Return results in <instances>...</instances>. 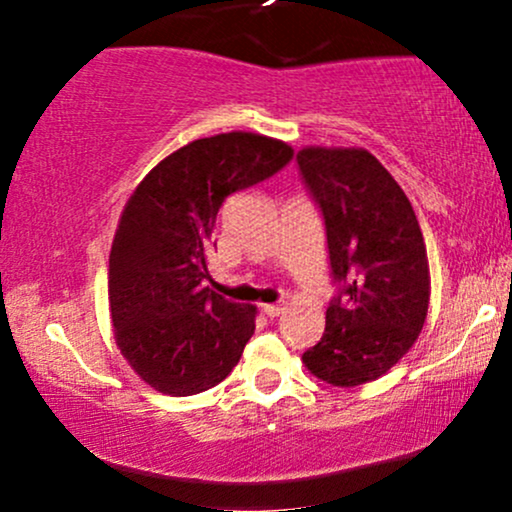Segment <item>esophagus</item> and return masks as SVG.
Returning <instances> with one entry per match:
<instances>
[{
    "label": "esophagus",
    "mask_w": 512,
    "mask_h": 512,
    "mask_svg": "<svg viewBox=\"0 0 512 512\" xmlns=\"http://www.w3.org/2000/svg\"><path fill=\"white\" fill-rule=\"evenodd\" d=\"M284 303H267V305H262V313L267 315V317H279L281 313H284Z\"/></svg>",
    "instance_id": "obj_1"
}]
</instances>
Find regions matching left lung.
Masks as SVG:
<instances>
[{"mask_svg":"<svg viewBox=\"0 0 512 512\" xmlns=\"http://www.w3.org/2000/svg\"><path fill=\"white\" fill-rule=\"evenodd\" d=\"M296 161L325 216L334 279L344 281L303 363L327 385L373 383L424 330L431 301L424 233L404 190L370 151L305 146Z\"/></svg>","mask_w":512,"mask_h":512,"instance_id":"left-lung-1","label":"left lung"}]
</instances>
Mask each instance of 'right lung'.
<instances>
[{
    "label": "right lung",
    "mask_w": 512,
    "mask_h": 512,
    "mask_svg": "<svg viewBox=\"0 0 512 512\" xmlns=\"http://www.w3.org/2000/svg\"><path fill=\"white\" fill-rule=\"evenodd\" d=\"M281 139L226 132L195 139L146 173L113 238L108 298L115 344L134 373L170 397L219 385L255 332V305L202 281L223 199L291 161Z\"/></svg>",
    "instance_id": "1"
}]
</instances>
